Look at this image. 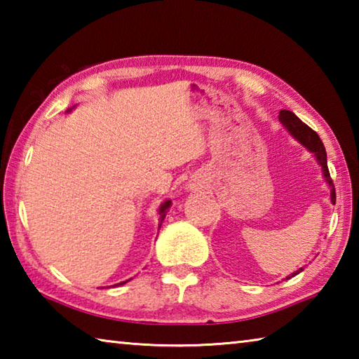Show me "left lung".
<instances>
[{
	"instance_id": "left-lung-1",
	"label": "left lung",
	"mask_w": 359,
	"mask_h": 359,
	"mask_svg": "<svg viewBox=\"0 0 359 359\" xmlns=\"http://www.w3.org/2000/svg\"><path fill=\"white\" fill-rule=\"evenodd\" d=\"M278 120L282 121V125L285 128L288 130V133L291 136H293L296 141H299L304 147L309 149L313 154V156L317 158L318 165L321 166V172H323V177L326 180V184L330 185V190H331V203L336 204V190H334V184H332V179L330 175V169H327V161H326V150H325V145L321 142L320 136L315 133L311 126H307L306 123H302V120L299 117H296V115L291 112V111H280L278 114ZM304 271V267H299L296 272L293 274L288 276L287 278H291L299 274V272Z\"/></svg>"
}]
</instances>
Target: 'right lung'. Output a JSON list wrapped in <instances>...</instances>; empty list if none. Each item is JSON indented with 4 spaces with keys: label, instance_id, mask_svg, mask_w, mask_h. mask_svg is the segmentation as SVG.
I'll use <instances>...</instances> for the list:
<instances>
[{
    "label": "right lung",
    "instance_id": "1",
    "mask_svg": "<svg viewBox=\"0 0 359 359\" xmlns=\"http://www.w3.org/2000/svg\"><path fill=\"white\" fill-rule=\"evenodd\" d=\"M72 109H74V107L68 109V111H66V112L72 111ZM169 205H171V201H165V203H163V204L160 205V210H158V214H160V223H158V229L161 228V223H163V220H165V217H166V214H168V209H169ZM126 282H128V280H125V282H120V283H117V285H114V287H118V285H123V283H126Z\"/></svg>",
    "mask_w": 359,
    "mask_h": 359
}]
</instances>
